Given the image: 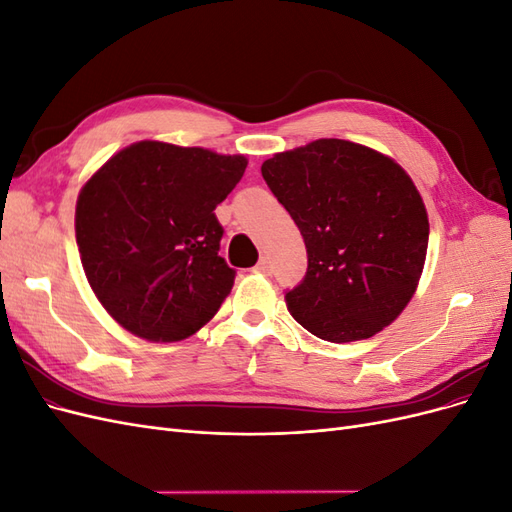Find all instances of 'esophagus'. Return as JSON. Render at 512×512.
<instances>
[{
  "instance_id": "34e87169",
  "label": "esophagus",
  "mask_w": 512,
  "mask_h": 512,
  "mask_svg": "<svg viewBox=\"0 0 512 512\" xmlns=\"http://www.w3.org/2000/svg\"><path fill=\"white\" fill-rule=\"evenodd\" d=\"M254 271H256V273H265V275H269V273H271V260H269L267 256H262V258L258 260V265L254 267Z\"/></svg>"
}]
</instances>
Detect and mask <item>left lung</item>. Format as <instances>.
I'll return each mask as SVG.
<instances>
[{"label":"left lung","instance_id":"left-lung-1","mask_svg":"<svg viewBox=\"0 0 512 512\" xmlns=\"http://www.w3.org/2000/svg\"><path fill=\"white\" fill-rule=\"evenodd\" d=\"M260 170L307 247L303 282L286 292L292 318L333 344L389 327L414 297L429 241L406 170L342 138L275 153Z\"/></svg>","mask_w":512,"mask_h":512}]
</instances>
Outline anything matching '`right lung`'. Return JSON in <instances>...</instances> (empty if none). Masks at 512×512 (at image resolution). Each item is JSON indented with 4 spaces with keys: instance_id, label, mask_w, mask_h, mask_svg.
I'll return each instance as SVG.
<instances>
[{
    "instance_id": "add662e5",
    "label": "right lung",
    "mask_w": 512,
    "mask_h": 512,
    "mask_svg": "<svg viewBox=\"0 0 512 512\" xmlns=\"http://www.w3.org/2000/svg\"><path fill=\"white\" fill-rule=\"evenodd\" d=\"M245 156L138 141L104 162L76 198L87 282L115 322L149 342H181L218 314L235 269L218 256L215 207Z\"/></svg>"
}]
</instances>
